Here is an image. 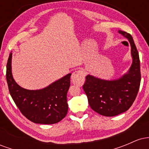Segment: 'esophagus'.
<instances>
[{"mask_svg":"<svg viewBox=\"0 0 149 149\" xmlns=\"http://www.w3.org/2000/svg\"><path fill=\"white\" fill-rule=\"evenodd\" d=\"M85 78V72L83 70H78L73 73L71 76V80L74 83H81Z\"/></svg>","mask_w":149,"mask_h":149,"instance_id":"esophagus-1","label":"esophagus"}]
</instances>
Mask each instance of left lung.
Instances as JSON below:
<instances>
[{
	"mask_svg": "<svg viewBox=\"0 0 149 149\" xmlns=\"http://www.w3.org/2000/svg\"><path fill=\"white\" fill-rule=\"evenodd\" d=\"M118 32L130 42L133 61L128 73L115 80L88 75L83 86L92 110L104 116H115L127 111L136 99L141 83L139 53L132 37L125 31Z\"/></svg>",
	"mask_w": 149,
	"mask_h": 149,
	"instance_id": "8db88e82",
	"label": "left lung"
}]
</instances>
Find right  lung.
I'll return each instance as SVG.
<instances>
[{"instance_id":"obj_1","label":"right lung","mask_w":149,"mask_h":149,"mask_svg":"<svg viewBox=\"0 0 149 149\" xmlns=\"http://www.w3.org/2000/svg\"><path fill=\"white\" fill-rule=\"evenodd\" d=\"M11 60L12 52L7 63V83L10 95L22 113L34 123L54 124L61 121L68 112L66 95L71 73L42 90H26L13 79Z\"/></svg>"}]
</instances>
